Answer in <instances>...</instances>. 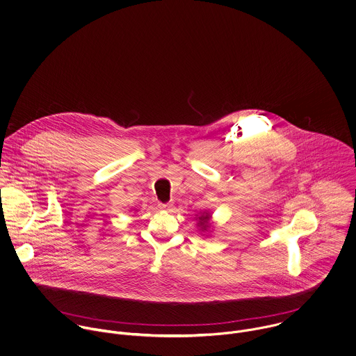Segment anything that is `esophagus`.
I'll use <instances>...</instances> for the list:
<instances>
[{
	"label": "esophagus",
	"mask_w": 356,
	"mask_h": 356,
	"mask_svg": "<svg viewBox=\"0 0 356 356\" xmlns=\"http://www.w3.org/2000/svg\"><path fill=\"white\" fill-rule=\"evenodd\" d=\"M172 207H173L172 204H159V208L163 211H169Z\"/></svg>",
	"instance_id": "esophagus-1"
}]
</instances>
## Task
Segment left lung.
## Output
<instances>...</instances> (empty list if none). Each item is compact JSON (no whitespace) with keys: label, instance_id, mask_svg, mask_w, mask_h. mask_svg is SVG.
<instances>
[{"label":"left lung","instance_id":"left-lung-1","mask_svg":"<svg viewBox=\"0 0 356 356\" xmlns=\"http://www.w3.org/2000/svg\"><path fill=\"white\" fill-rule=\"evenodd\" d=\"M195 220H198V227H201L202 231H207L208 228H211V222H209L211 214L205 212V213L198 216V218H195Z\"/></svg>","mask_w":356,"mask_h":356}]
</instances>
